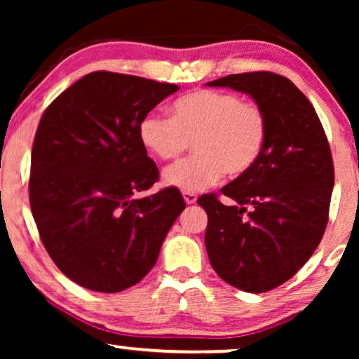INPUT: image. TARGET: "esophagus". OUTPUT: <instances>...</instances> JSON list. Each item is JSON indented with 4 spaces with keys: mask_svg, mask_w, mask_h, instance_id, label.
<instances>
[{
    "mask_svg": "<svg viewBox=\"0 0 359 359\" xmlns=\"http://www.w3.org/2000/svg\"><path fill=\"white\" fill-rule=\"evenodd\" d=\"M183 198L186 201V204H194L198 201V196L194 193H188V191H183Z\"/></svg>",
    "mask_w": 359,
    "mask_h": 359,
    "instance_id": "34e87169",
    "label": "esophagus"
}]
</instances>
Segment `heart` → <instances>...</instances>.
<instances>
[{
	"label": "heart",
	"mask_w": 359,
	"mask_h": 359,
	"mask_svg": "<svg viewBox=\"0 0 359 359\" xmlns=\"http://www.w3.org/2000/svg\"><path fill=\"white\" fill-rule=\"evenodd\" d=\"M266 116L235 93L196 90L170 106V117L149 112L139 122L144 149L158 160H175L194 144V156L165 170L163 181L188 193L217 184L224 173H248L266 142Z\"/></svg>",
	"instance_id": "heart-1"
}]
</instances>
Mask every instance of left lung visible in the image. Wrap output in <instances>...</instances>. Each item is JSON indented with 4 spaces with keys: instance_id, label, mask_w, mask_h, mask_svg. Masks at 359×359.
I'll list each match as a JSON object with an SVG mask.
<instances>
[{
    "instance_id": "8db88e82",
    "label": "left lung",
    "mask_w": 359,
    "mask_h": 359,
    "mask_svg": "<svg viewBox=\"0 0 359 359\" xmlns=\"http://www.w3.org/2000/svg\"><path fill=\"white\" fill-rule=\"evenodd\" d=\"M250 95L266 116V142L248 173L224 186L232 201L204 194L205 250L230 286L266 292L291 279L320 243L328 222L333 160L325 130L304 93L271 72L205 83Z\"/></svg>"
}]
</instances>
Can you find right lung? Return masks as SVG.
Instances as JSON below:
<instances>
[{"instance_id": "right-lung-1", "label": "right lung", "mask_w": 359, "mask_h": 359, "mask_svg": "<svg viewBox=\"0 0 359 359\" xmlns=\"http://www.w3.org/2000/svg\"><path fill=\"white\" fill-rule=\"evenodd\" d=\"M180 86L112 72L88 73L47 107L31 156L29 199L58 269L97 292L147 276L186 204L176 188L139 198L158 168L139 122Z\"/></svg>"}]
</instances>
